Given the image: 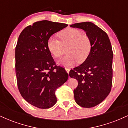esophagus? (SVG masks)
<instances>
[{
	"instance_id": "obj_1",
	"label": "esophagus",
	"mask_w": 128,
	"mask_h": 128,
	"mask_svg": "<svg viewBox=\"0 0 128 128\" xmlns=\"http://www.w3.org/2000/svg\"><path fill=\"white\" fill-rule=\"evenodd\" d=\"M65 70H66V71L67 72V73H69V72H70V69L69 68H67V67H66V68H65Z\"/></svg>"
}]
</instances>
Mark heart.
<instances>
[{
	"label": "heart",
	"mask_w": 128,
	"mask_h": 128,
	"mask_svg": "<svg viewBox=\"0 0 128 128\" xmlns=\"http://www.w3.org/2000/svg\"><path fill=\"white\" fill-rule=\"evenodd\" d=\"M60 42L51 36L48 40L47 47L53 57L60 58L62 54V46H68L67 55L58 61V64L66 67L74 65L78 61L82 62L88 56L92 49L90 40L88 36L82 35L80 30L76 29H66L59 34Z\"/></svg>",
	"instance_id": "b5f03b06"
}]
</instances>
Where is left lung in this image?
Segmentation results:
<instances>
[{
    "instance_id": "8db88e82",
    "label": "left lung",
    "mask_w": 128,
    "mask_h": 128,
    "mask_svg": "<svg viewBox=\"0 0 128 128\" xmlns=\"http://www.w3.org/2000/svg\"><path fill=\"white\" fill-rule=\"evenodd\" d=\"M70 27L83 29L90 40L92 49L88 56L82 64L70 70L69 76L78 81L73 91L76 104L92 108L102 102L111 92L112 47L106 32L92 22L74 23Z\"/></svg>"
}]
</instances>
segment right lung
Returning a JSON list of instances; mask_svg holds the SVG:
<instances>
[{"label":"right lung","mask_w":128,"mask_h":128,"mask_svg":"<svg viewBox=\"0 0 128 128\" xmlns=\"http://www.w3.org/2000/svg\"><path fill=\"white\" fill-rule=\"evenodd\" d=\"M67 26L48 20L36 22L25 28L18 36L15 55L18 90L23 99L41 109L55 105V90L68 79V73L55 66L47 47L51 36Z\"/></svg>","instance_id":"add662e5"}]
</instances>
